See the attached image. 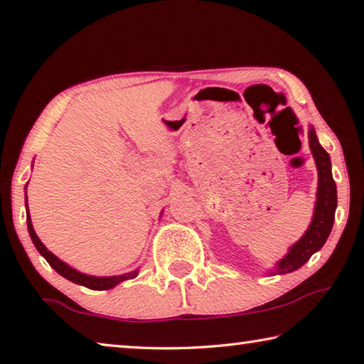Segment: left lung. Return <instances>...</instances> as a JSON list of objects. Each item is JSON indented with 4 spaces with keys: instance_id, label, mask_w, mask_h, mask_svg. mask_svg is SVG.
<instances>
[{
    "instance_id": "1",
    "label": "left lung",
    "mask_w": 364,
    "mask_h": 364,
    "mask_svg": "<svg viewBox=\"0 0 364 364\" xmlns=\"http://www.w3.org/2000/svg\"><path fill=\"white\" fill-rule=\"evenodd\" d=\"M308 144L315 159L318 168V191H316V202L315 212H313L311 223L308 226L304 236L295 242L286 257L274 264L271 269V274H287L292 271L299 269L300 267L310 260V257L323 247L324 242L328 241L332 225H334L336 208H337V188L336 181L332 178L331 170V157L329 154L323 149L319 144L315 128H308Z\"/></svg>"
}]
</instances>
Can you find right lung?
I'll return each mask as SVG.
<instances>
[{
  "label": "right lung",
  "instance_id": "obj_1",
  "mask_svg": "<svg viewBox=\"0 0 364 364\" xmlns=\"http://www.w3.org/2000/svg\"><path fill=\"white\" fill-rule=\"evenodd\" d=\"M26 207H27V228H28L30 237H32V241H33V245L36 247V250H38L40 254L46 258V262L51 264V267L56 269L60 276H64L65 279L75 282V284L85 286L88 289H93V291H107V289H112L117 284H120V282H123V281L133 279V278H136V276H138V273H139L138 268L134 271H130V273H123V274H119V276H91V274L80 273L78 269L72 268L70 264H67L65 262L60 260V258L54 255L53 252H49L46 249V245L40 241L38 236H36V232L33 230V225H32V220H30V213H28L27 194H26Z\"/></svg>",
  "mask_w": 364,
  "mask_h": 364
}]
</instances>
